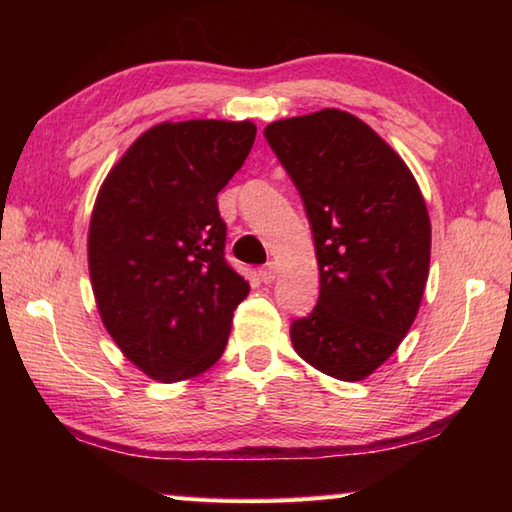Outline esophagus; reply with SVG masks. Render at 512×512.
I'll return each instance as SVG.
<instances>
[{
	"label": "esophagus",
	"instance_id": "obj_1",
	"mask_svg": "<svg viewBox=\"0 0 512 512\" xmlns=\"http://www.w3.org/2000/svg\"><path fill=\"white\" fill-rule=\"evenodd\" d=\"M259 277H262V282H264V284H271V282H275V277H277V266H275L273 262H268L266 266L259 268Z\"/></svg>",
	"mask_w": 512,
	"mask_h": 512
}]
</instances>
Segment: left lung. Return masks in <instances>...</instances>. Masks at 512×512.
Instances as JSON below:
<instances>
[{
	"instance_id": "1",
	"label": "left lung",
	"mask_w": 512,
	"mask_h": 512,
	"mask_svg": "<svg viewBox=\"0 0 512 512\" xmlns=\"http://www.w3.org/2000/svg\"><path fill=\"white\" fill-rule=\"evenodd\" d=\"M264 137L289 173L314 235L316 307L291 343L316 370L359 381L409 332L429 275L431 223L413 173L350 112L273 121Z\"/></svg>"
}]
</instances>
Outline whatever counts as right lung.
<instances>
[{
  "mask_svg": "<svg viewBox=\"0 0 512 512\" xmlns=\"http://www.w3.org/2000/svg\"><path fill=\"white\" fill-rule=\"evenodd\" d=\"M250 121L160 124L126 151L94 203L88 259L103 325L164 384L216 363L248 282L225 259L216 194L241 169Z\"/></svg>",
  "mask_w": 512,
  "mask_h": 512,
  "instance_id": "right-lung-1",
  "label": "right lung"
}]
</instances>
